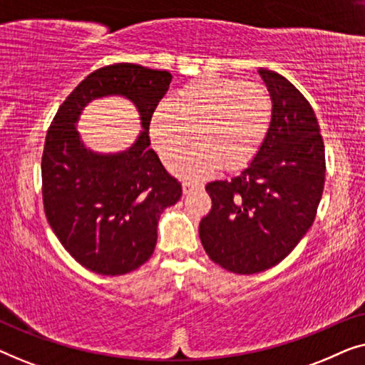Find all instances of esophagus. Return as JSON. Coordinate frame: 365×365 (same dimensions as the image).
<instances>
[{"label":"esophagus","instance_id":"1","mask_svg":"<svg viewBox=\"0 0 365 365\" xmlns=\"http://www.w3.org/2000/svg\"><path fill=\"white\" fill-rule=\"evenodd\" d=\"M196 189H199V184H196V182H189V181L182 182V192L184 194H191L192 191H196Z\"/></svg>","mask_w":365,"mask_h":365}]
</instances>
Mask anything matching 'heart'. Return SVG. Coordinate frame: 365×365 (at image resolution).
<instances>
[{
    "instance_id": "heart-1",
    "label": "heart",
    "mask_w": 365,
    "mask_h": 365,
    "mask_svg": "<svg viewBox=\"0 0 365 365\" xmlns=\"http://www.w3.org/2000/svg\"><path fill=\"white\" fill-rule=\"evenodd\" d=\"M272 119L271 94L259 83L206 76L192 79L159 104L149 123L153 148L169 161L191 143L197 146L171 163L179 178L204 179L221 166L237 171L262 146Z\"/></svg>"
}]
</instances>
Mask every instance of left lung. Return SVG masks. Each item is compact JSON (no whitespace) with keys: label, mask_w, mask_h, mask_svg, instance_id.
I'll return each instance as SVG.
<instances>
[{"label":"left lung","mask_w":365,"mask_h":365,"mask_svg":"<svg viewBox=\"0 0 365 365\" xmlns=\"http://www.w3.org/2000/svg\"><path fill=\"white\" fill-rule=\"evenodd\" d=\"M272 99V119L241 174L212 181V209L199 224L204 251L234 274H257L282 261L316 219L326 154L314 109L286 78L257 69Z\"/></svg>","instance_id":"left-lung-1"}]
</instances>
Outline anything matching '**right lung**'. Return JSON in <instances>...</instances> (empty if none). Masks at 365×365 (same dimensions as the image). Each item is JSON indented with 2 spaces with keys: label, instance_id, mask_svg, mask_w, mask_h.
Here are the masks:
<instances>
[{
  "label": "right lung",
  "instance_id": "right-lung-1",
  "mask_svg": "<svg viewBox=\"0 0 365 365\" xmlns=\"http://www.w3.org/2000/svg\"><path fill=\"white\" fill-rule=\"evenodd\" d=\"M171 73L119 63L96 69L64 99L48 129L41 174L46 219L63 247L89 271L123 276L143 266L158 242V222L182 189L149 148V123ZM119 96L140 113L142 131L124 152L98 153L77 121L94 98Z\"/></svg>",
  "mask_w": 365,
  "mask_h": 365
}]
</instances>
